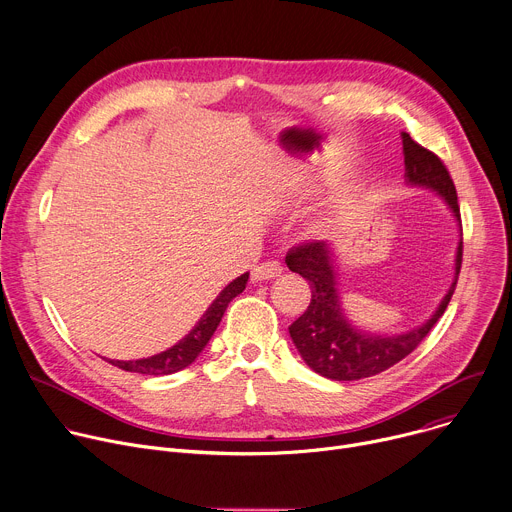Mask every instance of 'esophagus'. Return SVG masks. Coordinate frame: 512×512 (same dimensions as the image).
Here are the masks:
<instances>
[{
	"instance_id": "obj_1",
	"label": "esophagus",
	"mask_w": 512,
	"mask_h": 512,
	"mask_svg": "<svg viewBox=\"0 0 512 512\" xmlns=\"http://www.w3.org/2000/svg\"><path fill=\"white\" fill-rule=\"evenodd\" d=\"M282 275V265L277 261H263L259 265L253 267L251 271V280L253 282H267V280H275V277Z\"/></svg>"
}]
</instances>
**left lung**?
Returning <instances> with one entry per match:
<instances>
[{"mask_svg":"<svg viewBox=\"0 0 512 512\" xmlns=\"http://www.w3.org/2000/svg\"><path fill=\"white\" fill-rule=\"evenodd\" d=\"M402 147L406 185L435 192L457 222L459 241L455 247L451 286L433 314L418 327L394 335L371 333L357 327L343 308L339 251H335L329 241L302 245L290 251L286 257L288 267L308 280L312 290L310 306L292 322L290 337L306 365L322 378L351 382L382 374L412 353L427 337L453 296L461 267V220L455 185L441 159L416 145L406 132H402Z\"/></svg>","mask_w":512,"mask_h":512,"instance_id":"left-lung-1","label":"left lung"}]
</instances>
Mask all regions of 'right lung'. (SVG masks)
<instances>
[{"instance_id": "add662e5", "label": "right lung", "mask_w": 512, "mask_h": 512, "mask_svg": "<svg viewBox=\"0 0 512 512\" xmlns=\"http://www.w3.org/2000/svg\"><path fill=\"white\" fill-rule=\"evenodd\" d=\"M247 282H249V271L239 275L237 280H232L228 286H224L222 292L216 296V300L202 314V318L194 324V329L183 339H179L173 347L151 357L132 359V361L112 359L110 363L124 371H132V374H147V376H169L183 367L192 365L198 359V355L204 351L208 341L212 339L230 300L237 298L245 290Z\"/></svg>"}]
</instances>
